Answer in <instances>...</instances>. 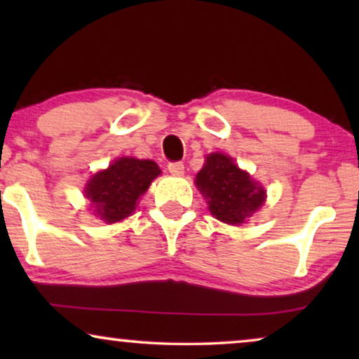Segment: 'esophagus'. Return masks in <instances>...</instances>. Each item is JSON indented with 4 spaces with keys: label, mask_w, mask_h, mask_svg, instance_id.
Instances as JSON below:
<instances>
[{
    "label": "esophagus",
    "mask_w": 359,
    "mask_h": 359,
    "mask_svg": "<svg viewBox=\"0 0 359 359\" xmlns=\"http://www.w3.org/2000/svg\"><path fill=\"white\" fill-rule=\"evenodd\" d=\"M168 171L175 176H181L184 173V165L181 161H173V163H168Z\"/></svg>",
    "instance_id": "obj_1"
}]
</instances>
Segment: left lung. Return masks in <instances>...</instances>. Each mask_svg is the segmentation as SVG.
Segmentation results:
<instances>
[{
    "mask_svg": "<svg viewBox=\"0 0 359 359\" xmlns=\"http://www.w3.org/2000/svg\"><path fill=\"white\" fill-rule=\"evenodd\" d=\"M196 186L208 199L210 214L225 224H242L264 201L262 186L224 154L205 156V165L196 176Z\"/></svg>",
    "mask_w": 359,
    "mask_h": 359,
    "instance_id": "8db88e82",
    "label": "left lung"
}]
</instances>
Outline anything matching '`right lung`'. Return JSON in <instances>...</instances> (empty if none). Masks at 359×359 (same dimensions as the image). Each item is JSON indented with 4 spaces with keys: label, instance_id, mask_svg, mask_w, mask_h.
<instances>
[{
    "label": "right lung",
    "instance_id": "add662e5",
    "mask_svg": "<svg viewBox=\"0 0 359 359\" xmlns=\"http://www.w3.org/2000/svg\"><path fill=\"white\" fill-rule=\"evenodd\" d=\"M158 175L155 161L124 156L88 181L86 198L102 220L119 222L134 212L137 201Z\"/></svg>",
    "mask_w": 359,
    "mask_h": 359
}]
</instances>
